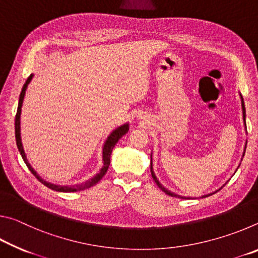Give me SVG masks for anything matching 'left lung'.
<instances>
[{"instance_id": "left-lung-1", "label": "left lung", "mask_w": 258, "mask_h": 258, "mask_svg": "<svg viewBox=\"0 0 258 258\" xmlns=\"http://www.w3.org/2000/svg\"><path fill=\"white\" fill-rule=\"evenodd\" d=\"M240 99H241V107H242V117H243V121H244V125H246V109H244V102H243V98H242V95L240 94ZM244 151H246V147H244ZM244 151H243V155H242V157L244 156ZM150 171H151V175H152V178H154V181L156 182V184L158 185V187L160 190H163L166 195H168V196H171V197H176V198H183V199H192L191 197H183V196H180V195H176V194H174V192H171L169 190H167L166 189V187L161 184V183L158 181V178L156 177V175H155V172H154V168H152V156H151V163H150ZM224 186V185H223ZM222 186V187H223ZM221 187V189H222ZM221 189H218V190H221ZM218 190H216V191H214L213 194H215V192H217ZM213 194H208V195H205V196H203V198H206V197H208V196H211V195H213Z\"/></svg>"}]
</instances>
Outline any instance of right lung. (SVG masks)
Here are the masks:
<instances>
[{"label": "right lung", "mask_w": 258, "mask_h": 258, "mask_svg": "<svg viewBox=\"0 0 258 258\" xmlns=\"http://www.w3.org/2000/svg\"><path fill=\"white\" fill-rule=\"evenodd\" d=\"M33 74L30 75L27 81L23 86V90H21V93L19 95V103H18V109H17V115H16V120H15V132H16V142H17V147H18V150L20 152L21 157H23V159L25 161V164L27 165V167L30 172H32L33 175L37 178L38 181L42 182L43 184L45 186L50 187V189L54 190V191H59V192H76V191H81V190H84L87 189V187H91L97 184V183L101 180V178L104 176V174L107 173L108 171V167L109 165H110V156H111V152L113 147L116 146V143L118 142V140L125 135L126 133L128 132V128H130V125L126 123L124 125L119 126V127H117L116 130H113L112 132L110 133V135L107 138L106 142H104L103 148H102V160H103V166L102 168L100 169V172L97 174V175L93 176L92 178H90L89 181H86L84 183H81V184H75V185H58V184H53V183H50L45 180H43V178L38 175L36 173V171H34V168L30 166V164L28 163L27 160V157H26L25 154V150H24V147H23V143H21V137H20V115H21V107H23V102H24V98H25V93H26V90H27V86L32 81L33 78Z\"/></svg>", "instance_id": "1"}]
</instances>
